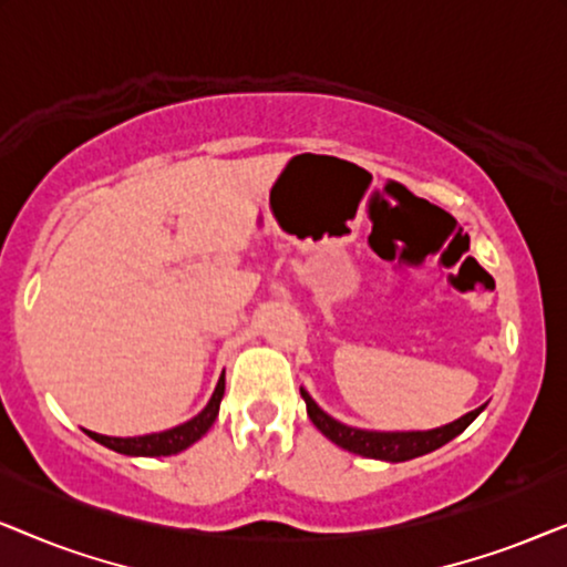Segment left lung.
Returning <instances> with one entry per match:
<instances>
[{
  "label": "left lung",
  "mask_w": 567,
  "mask_h": 567,
  "mask_svg": "<svg viewBox=\"0 0 567 567\" xmlns=\"http://www.w3.org/2000/svg\"><path fill=\"white\" fill-rule=\"evenodd\" d=\"M301 398L307 402L309 421H312L317 425V431H320L322 436H328L332 444L346 449V452L384 462H408L415 460V456L436 452L439 446H444L452 439L460 436V433L485 410V405H480L477 410H472V413L462 415L460 421L446 423L441 425V429L431 431H363L330 417L312 398H309L307 390H301Z\"/></svg>",
  "instance_id": "1"
}]
</instances>
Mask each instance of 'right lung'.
<instances>
[{"label":"right lung","mask_w":567,"mask_h":567,"mask_svg":"<svg viewBox=\"0 0 567 567\" xmlns=\"http://www.w3.org/2000/svg\"><path fill=\"white\" fill-rule=\"evenodd\" d=\"M224 398V374L219 377V384L208 400V405L200 410L196 417H190L188 423L175 425V429L162 431V433H146V436H131V439H115V436H100L95 431H87L90 439H95L97 444H103L107 449L118 454H128V456H169L183 452L190 444L204 436V433L212 429L216 415H219V405Z\"/></svg>","instance_id":"obj_1"}]
</instances>
